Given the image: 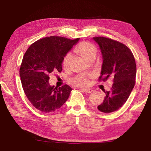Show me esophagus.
Here are the masks:
<instances>
[{"label": "esophagus", "instance_id": "1", "mask_svg": "<svg viewBox=\"0 0 151 151\" xmlns=\"http://www.w3.org/2000/svg\"><path fill=\"white\" fill-rule=\"evenodd\" d=\"M83 91L86 93H90L93 91V90L90 89V88H83Z\"/></svg>", "mask_w": 151, "mask_h": 151}]
</instances>
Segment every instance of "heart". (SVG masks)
I'll use <instances>...</instances> for the list:
<instances>
[{
	"label": "heart",
	"instance_id": "1",
	"mask_svg": "<svg viewBox=\"0 0 151 151\" xmlns=\"http://www.w3.org/2000/svg\"><path fill=\"white\" fill-rule=\"evenodd\" d=\"M75 50L76 52L79 53L87 61H89L93 57H96L97 52V49L96 47L93 45L92 44L87 42L80 43L76 46ZM73 55L71 53H69L65 56L63 60V66L65 68L69 67ZM88 77H89V76L80 75L75 76V77L70 78V82L71 83L79 86H87L88 84Z\"/></svg>",
	"mask_w": 151,
	"mask_h": 151
}]
</instances>
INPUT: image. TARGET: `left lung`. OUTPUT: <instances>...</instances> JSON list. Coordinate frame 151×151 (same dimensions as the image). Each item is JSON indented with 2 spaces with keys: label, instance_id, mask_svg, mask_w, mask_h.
<instances>
[{
  "label": "left lung",
  "instance_id": "1",
  "mask_svg": "<svg viewBox=\"0 0 151 151\" xmlns=\"http://www.w3.org/2000/svg\"><path fill=\"white\" fill-rule=\"evenodd\" d=\"M101 50L103 63L100 78H113L111 91H105V99L98 110L110 113L122 107L135 86L136 64L132 52L124 44L105 37H93Z\"/></svg>",
  "mask_w": 151,
  "mask_h": 151
}]
</instances>
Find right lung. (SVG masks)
I'll return each instance as SVG.
<instances>
[{
  "instance_id": "add662e5",
  "label": "right lung",
  "mask_w": 151,
  "mask_h": 151,
  "mask_svg": "<svg viewBox=\"0 0 151 151\" xmlns=\"http://www.w3.org/2000/svg\"><path fill=\"white\" fill-rule=\"evenodd\" d=\"M79 39L46 37L32 44L26 51L19 69L21 82L29 101L38 111L54 112L69 98L72 88L67 84L59 88L50 86L49 75L61 71L63 58Z\"/></svg>"
}]
</instances>
